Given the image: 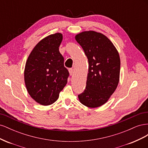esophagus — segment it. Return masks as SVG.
<instances>
[{
	"instance_id": "esophagus-1",
	"label": "esophagus",
	"mask_w": 148,
	"mask_h": 148,
	"mask_svg": "<svg viewBox=\"0 0 148 148\" xmlns=\"http://www.w3.org/2000/svg\"><path fill=\"white\" fill-rule=\"evenodd\" d=\"M69 72H70V74L71 76L73 75V74H74V71H73V70L72 69H69Z\"/></svg>"
}]
</instances>
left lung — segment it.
I'll list each match as a JSON object with an SVG mask.
<instances>
[{"label": "left lung", "mask_w": 148, "mask_h": 148, "mask_svg": "<svg viewBox=\"0 0 148 148\" xmlns=\"http://www.w3.org/2000/svg\"><path fill=\"white\" fill-rule=\"evenodd\" d=\"M75 39L82 47L89 64L86 89L78 95L79 100L90 108L100 107L118 86L119 53L108 38L96 31H83L76 35Z\"/></svg>", "instance_id": "1"}]
</instances>
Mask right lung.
I'll list each match as a JSON object with an SVG mask.
<instances>
[{"mask_svg": "<svg viewBox=\"0 0 148 148\" xmlns=\"http://www.w3.org/2000/svg\"><path fill=\"white\" fill-rule=\"evenodd\" d=\"M63 36L57 33L40 41L26 62L24 78L30 96L39 104L55 102L67 83L69 72L59 52Z\"/></svg>", "mask_w": 148, "mask_h": 148, "instance_id": "obj_1", "label": "right lung"}]
</instances>
